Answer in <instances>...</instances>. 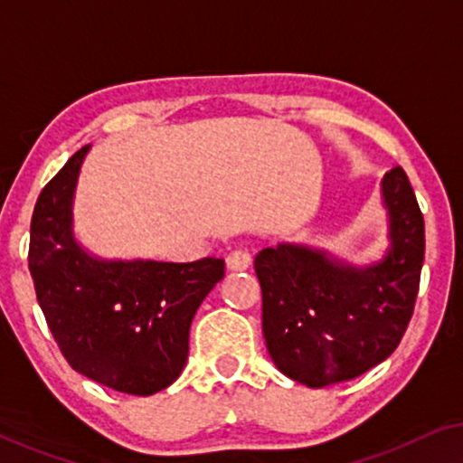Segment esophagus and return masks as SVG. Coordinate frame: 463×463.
Listing matches in <instances>:
<instances>
[{
  "mask_svg": "<svg viewBox=\"0 0 463 463\" xmlns=\"http://www.w3.org/2000/svg\"><path fill=\"white\" fill-rule=\"evenodd\" d=\"M225 265L230 271H244L250 265V255L246 250H233L227 255Z\"/></svg>",
  "mask_w": 463,
  "mask_h": 463,
  "instance_id": "1",
  "label": "esophagus"
}]
</instances>
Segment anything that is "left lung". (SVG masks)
Instances as JSON below:
<instances>
[{
    "mask_svg": "<svg viewBox=\"0 0 463 463\" xmlns=\"http://www.w3.org/2000/svg\"><path fill=\"white\" fill-rule=\"evenodd\" d=\"M390 246L354 265L325 249L280 242L255 257L263 337L274 364L307 388L347 382L383 363L415 307L426 250L423 214L401 166L382 179Z\"/></svg>",
    "mask_w": 463,
    "mask_h": 463,
    "instance_id": "left-lung-1",
    "label": "left lung"
}]
</instances>
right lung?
Returning a JSON list of instances; mask_svg holds the SVG:
<instances>
[{"instance_id":"right-lung-1","label":"right lung","mask_w":463,"mask_h":463,"mask_svg":"<svg viewBox=\"0 0 463 463\" xmlns=\"http://www.w3.org/2000/svg\"><path fill=\"white\" fill-rule=\"evenodd\" d=\"M90 145L42 189L31 219L29 271L73 371L135 396L166 390L189 354V326L225 274L223 259L192 263L103 259L73 232V200Z\"/></svg>"}]
</instances>
